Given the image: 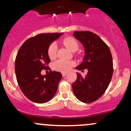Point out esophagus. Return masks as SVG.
Returning <instances> with one entry per match:
<instances>
[{
  "label": "esophagus",
  "instance_id": "34e87169",
  "mask_svg": "<svg viewBox=\"0 0 131 131\" xmlns=\"http://www.w3.org/2000/svg\"><path fill=\"white\" fill-rule=\"evenodd\" d=\"M67 74H68L67 73H62V76H63V77H64V76H65L66 75H67Z\"/></svg>",
  "mask_w": 131,
  "mask_h": 131
}]
</instances>
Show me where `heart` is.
<instances>
[{"label": "heart", "instance_id": "b5f03b06", "mask_svg": "<svg viewBox=\"0 0 131 131\" xmlns=\"http://www.w3.org/2000/svg\"><path fill=\"white\" fill-rule=\"evenodd\" d=\"M63 44L67 47L71 52H76L79 47L78 40L73 37H68L62 40ZM57 52V46L55 43H51L48 47L47 54L50 59L53 60L56 58ZM74 62L71 60H58L53 63V68L55 70L60 72H68L74 66Z\"/></svg>", "mask_w": 131, "mask_h": 131}]
</instances>
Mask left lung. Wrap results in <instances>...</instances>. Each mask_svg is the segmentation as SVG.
<instances>
[{"instance_id":"left-lung-1","label":"left lung","mask_w":131,"mask_h":131,"mask_svg":"<svg viewBox=\"0 0 131 131\" xmlns=\"http://www.w3.org/2000/svg\"><path fill=\"white\" fill-rule=\"evenodd\" d=\"M73 36L85 49L83 61L76 68L88 70L85 78L77 73V79L72 85L73 92L81 102L92 103L104 94L110 84L113 73L112 55L108 46L97 34L75 31Z\"/></svg>"}]
</instances>
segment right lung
I'll use <instances>...</instances> for the list:
<instances>
[{"instance_id":"add662e5","label":"right lung","mask_w":131,"mask_h":131,"mask_svg":"<svg viewBox=\"0 0 131 131\" xmlns=\"http://www.w3.org/2000/svg\"><path fill=\"white\" fill-rule=\"evenodd\" d=\"M62 34L43 33L30 37L18 52L15 63L16 80L23 94L33 102H49L58 89L62 78L60 72L51 70L44 76L40 73L49 68L48 64L50 62L48 47Z\"/></svg>"}]
</instances>
